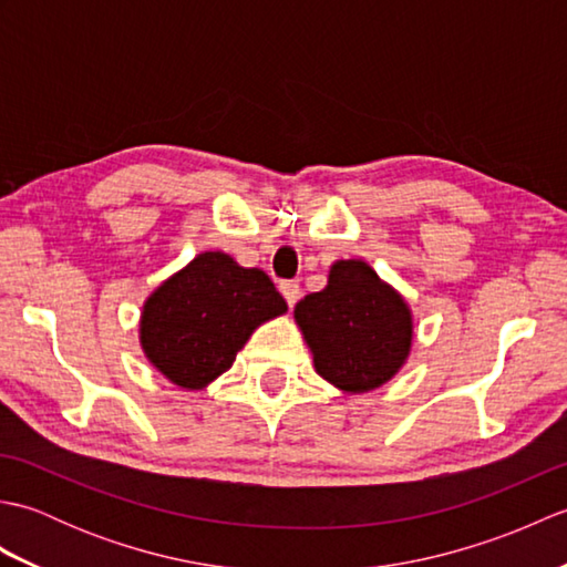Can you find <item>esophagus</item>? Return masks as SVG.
I'll return each mask as SVG.
<instances>
[{"mask_svg": "<svg viewBox=\"0 0 567 567\" xmlns=\"http://www.w3.org/2000/svg\"><path fill=\"white\" fill-rule=\"evenodd\" d=\"M280 292H282V297H285V302L290 305V307H295L297 305V299H299V285L297 282H292V280H287V282H280Z\"/></svg>", "mask_w": 567, "mask_h": 567, "instance_id": "esophagus-1", "label": "esophagus"}]
</instances>
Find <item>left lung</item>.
Returning a JSON list of instances; mask_svg holds the SVG:
<instances>
[{"mask_svg":"<svg viewBox=\"0 0 567 567\" xmlns=\"http://www.w3.org/2000/svg\"><path fill=\"white\" fill-rule=\"evenodd\" d=\"M295 319L317 372L343 392H368L392 380L412 348V311L363 260L333 262L329 285L307 295Z\"/></svg>","mask_w":567,"mask_h":567,"instance_id":"left-lung-1","label":"left lung"}]
</instances>
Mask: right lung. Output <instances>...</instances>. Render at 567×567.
<instances>
[{"label": "right lung", "mask_w": 567, "mask_h": 567, "mask_svg": "<svg viewBox=\"0 0 567 567\" xmlns=\"http://www.w3.org/2000/svg\"><path fill=\"white\" fill-rule=\"evenodd\" d=\"M287 311L268 275L207 250L155 290L141 315L143 353L183 390H202L234 365L260 323Z\"/></svg>", "instance_id": "obj_1"}]
</instances>
